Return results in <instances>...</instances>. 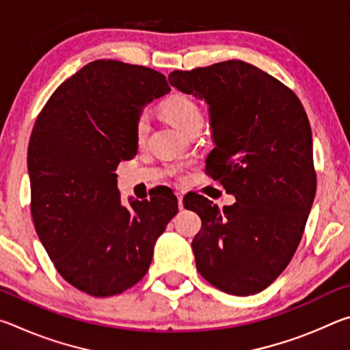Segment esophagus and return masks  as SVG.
I'll return each mask as SVG.
<instances>
[{"label":"esophagus","mask_w":350,"mask_h":350,"mask_svg":"<svg viewBox=\"0 0 350 350\" xmlns=\"http://www.w3.org/2000/svg\"><path fill=\"white\" fill-rule=\"evenodd\" d=\"M176 196H177V205H179V210H182L183 208V196L180 193H177Z\"/></svg>","instance_id":"obj_1"}]
</instances>
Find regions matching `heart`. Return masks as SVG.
Returning a JSON list of instances; mask_svg holds the SVG:
<instances>
[{
	"mask_svg": "<svg viewBox=\"0 0 350 350\" xmlns=\"http://www.w3.org/2000/svg\"><path fill=\"white\" fill-rule=\"evenodd\" d=\"M163 112L183 133H188L194 125L202 123V111L191 98L185 96L171 97L163 105ZM148 131H150V123H148V118L145 116H142L137 125H135V139H137V142H144Z\"/></svg>",
	"mask_w": 350,
	"mask_h": 350,
	"instance_id": "1",
	"label": "heart"
}]
</instances>
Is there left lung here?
I'll list each match as a JSON object with an SVG mask.
<instances>
[{"label": "left lung", "instance_id": "obj_1", "mask_svg": "<svg viewBox=\"0 0 350 350\" xmlns=\"http://www.w3.org/2000/svg\"><path fill=\"white\" fill-rule=\"evenodd\" d=\"M168 81L208 106L215 148L205 170L236 198L222 210L183 199L202 219L196 269L225 293L262 292L288 265L315 199L309 118L293 91L241 60L173 70Z\"/></svg>", "mask_w": 350, "mask_h": 350}]
</instances>
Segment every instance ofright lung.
<instances>
[{"instance_id": "right-lung-1", "label": "right lung", "mask_w": 350, "mask_h": 350, "mask_svg": "<svg viewBox=\"0 0 350 350\" xmlns=\"http://www.w3.org/2000/svg\"><path fill=\"white\" fill-rule=\"evenodd\" d=\"M171 90L150 68L96 60L47 100L29 142L35 230L64 280L92 296L137 284L177 199L122 202L117 165L137 154L142 111Z\"/></svg>"}]
</instances>
